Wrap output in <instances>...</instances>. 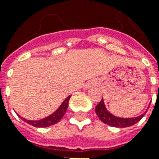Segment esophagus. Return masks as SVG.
Segmentation results:
<instances>
[{
  "label": "esophagus",
  "instance_id": "34e87169",
  "mask_svg": "<svg viewBox=\"0 0 159 159\" xmlns=\"http://www.w3.org/2000/svg\"><path fill=\"white\" fill-rule=\"evenodd\" d=\"M92 85H93V82H89V83H87V84L85 86V87L87 89V88H89V87H92Z\"/></svg>",
  "mask_w": 159,
  "mask_h": 159
}]
</instances>
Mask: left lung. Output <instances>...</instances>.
Masks as SVG:
<instances>
[{
	"label": "left lung",
	"instance_id": "left-lung-1",
	"mask_svg": "<svg viewBox=\"0 0 159 159\" xmlns=\"http://www.w3.org/2000/svg\"><path fill=\"white\" fill-rule=\"evenodd\" d=\"M150 106V104H149ZM149 107V106H148ZM147 111L140 116H136V117H131V118H123V117H118V116H114L110 111L106 109L105 106L104 100L102 98L99 104L96 106V113L99 119L103 123L108 125L116 127V128H125L136 124L143 118V116L145 115Z\"/></svg>",
	"mask_w": 159,
	"mask_h": 159
}]
</instances>
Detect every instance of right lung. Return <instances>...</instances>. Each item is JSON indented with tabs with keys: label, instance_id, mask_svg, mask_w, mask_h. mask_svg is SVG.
Wrapping results in <instances>:
<instances>
[{
	"label": "right lung",
	"instance_id": "right-lung-1",
	"mask_svg": "<svg viewBox=\"0 0 159 159\" xmlns=\"http://www.w3.org/2000/svg\"><path fill=\"white\" fill-rule=\"evenodd\" d=\"M70 98H71V95L66 98V99L62 102V103L60 105V106L53 112V114H51L48 116L45 117V118L41 119V120H27L23 117H21L20 116H19V117L22 119L24 121H25L26 123L30 124L31 125L34 126V127H48V126L53 125L57 123L58 121L62 118V116H64V114L67 111V106H68V102H69Z\"/></svg>",
	"mask_w": 159,
	"mask_h": 159
}]
</instances>
